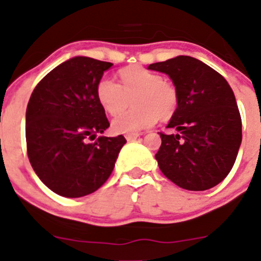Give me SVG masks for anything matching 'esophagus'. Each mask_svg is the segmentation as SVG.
<instances>
[{"mask_svg": "<svg viewBox=\"0 0 261 261\" xmlns=\"http://www.w3.org/2000/svg\"><path fill=\"white\" fill-rule=\"evenodd\" d=\"M140 136V134H127V135H125V139L127 141H131V140H135L136 138H139Z\"/></svg>", "mask_w": 261, "mask_h": 261, "instance_id": "34e87169", "label": "esophagus"}]
</instances>
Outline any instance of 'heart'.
Returning a JSON list of instances; mask_svg holds the SVG:
<instances>
[{"instance_id":"b5f03b06","label":"heart","mask_w":261,"mask_h":261,"mask_svg":"<svg viewBox=\"0 0 261 261\" xmlns=\"http://www.w3.org/2000/svg\"><path fill=\"white\" fill-rule=\"evenodd\" d=\"M121 84L109 77L98 81L96 96L105 111L115 115L128 106L134 109L118 114L111 127L116 134H136L155 125L158 117L169 118L177 111L178 91L162 74L144 67L125 68L120 72Z\"/></svg>"}]
</instances>
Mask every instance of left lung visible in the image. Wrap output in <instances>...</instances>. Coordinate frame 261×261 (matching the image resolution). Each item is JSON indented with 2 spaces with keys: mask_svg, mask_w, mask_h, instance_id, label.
Returning <instances> with one entry per match:
<instances>
[{
  "mask_svg": "<svg viewBox=\"0 0 261 261\" xmlns=\"http://www.w3.org/2000/svg\"><path fill=\"white\" fill-rule=\"evenodd\" d=\"M149 69L170 77L178 91L177 111L160 133L155 154L163 174L188 191H206L227 177L243 139L241 116L230 84L196 58L179 55Z\"/></svg>",
  "mask_w": 261,
  "mask_h": 261,
  "instance_id": "1",
  "label": "left lung"
}]
</instances>
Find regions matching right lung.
Returning <instances> with one entry per match:
<instances>
[{"label":"right lung","mask_w":261,"mask_h":261,"mask_svg":"<svg viewBox=\"0 0 261 261\" xmlns=\"http://www.w3.org/2000/svg\"><path fill=\"white\" fill-rule=\"evenodd\" d=\"M112 63L75 57L49 72L35 87L26 109L30 164L54 193L78 198L110 178L126 139L99 136L110 126L96 87Z\"/></svg>","instance_id":"right-lung-1"}]
</instances>
